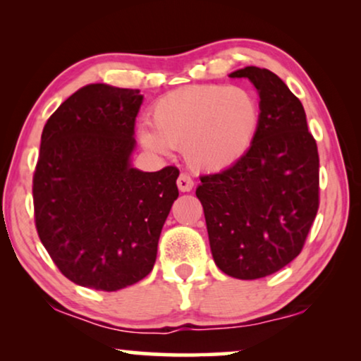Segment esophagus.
Instances as JSON below:
<instances>
[{
	"mask_svg": "<svg viewBox=\"0 0 361 361\" xmlns=\"http://www.w3.org/2000/svg\"><path fill=\"white\" fill-rule=\"evenodd\" d=\"M177 187H179L180 192H190L192 187H194V180L187 174H180L177 177Z\"/></svg>",
	"mask_w": 361,
	"mask_h": 361,
	"instance_id": "esophagus-1",
	"label": "esophagus"
}]
</instances>
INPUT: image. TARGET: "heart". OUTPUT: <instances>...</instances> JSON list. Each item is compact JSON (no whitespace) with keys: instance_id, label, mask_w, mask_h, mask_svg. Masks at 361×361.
<instances>
[{"instance_id":"1","label":"heart","mask_w":361,"mask_h":361,"mask_svg":"<svg viewBox=\"0 0 361 361\" xmlns=\"http://www.w3.org/2000/svg\"><path fill=\"white\" fill-rule=\"evenodd\" d=\"M141 145L166 154L184 149L192 169L220 172L238 164L253 147L261 126L258 98L243 87L190 85L166 93L151 108Z\"/></svg>"}]
</instances>
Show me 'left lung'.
Returning <instances> with one entry per match:
<instances>
[{
  "label": "left lung",
  "mask_w": 361,
  "mask_h": 361,
  "mask_svg": "<svg viewBox=\"0 0 361 361\" xmlns=\"http://www.w3.org/2000/svg\"><path fill=\"white\" fill-rule=\"evenodd\" d=\"M259 93L261 126L238 164L202 176V202L214 261L236 279L283 269L304 248L319 210V152L302 103L268 68L245 67Z\"/></svg>",
  "instance_id": "1"
}]
</instances>
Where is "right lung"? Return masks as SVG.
I'll list each match as a JSON object with an SVG mask.
<instances>
[{"instance_id":"add662e5","label":"right lung","mask_w":361,"mask_h":361,"mask_svg":"<svg viewBox=\"0 0 361 361\" xmlns=\"http://www.w3.org/2000/svg\"><path fill=\"white\" fill-rule=\"evenodd\" d=\"M140 90L90 83L49 118L32 177L37 235L72 283L118 290L152 271L179 169L131 166Z\"/></svg>"}]
</instances>
